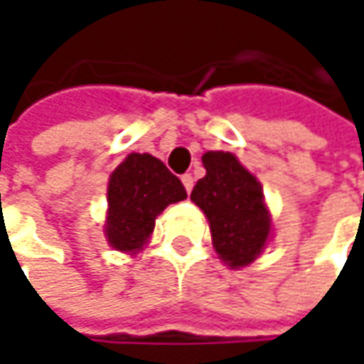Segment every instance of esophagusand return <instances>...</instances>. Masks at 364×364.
<instances>
[{
	"mask_svg": "<svg viewBox=\"0 0 364 364\" xmlns=\"http://www.w3.org/2000/svg\"><path fill=\"white\" fill-rule=\"evenodd\" d=\"M182 184H184L186 192H192V186H194V176L192 174L182 176Z\"/></svg>",
	"mask_w": 364,
	"mask_h": 364,
	"instance_id": "esophagus-1",
	"label": "esophagus"
}]
</instances>
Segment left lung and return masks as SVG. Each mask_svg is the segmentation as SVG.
<instances>
[{"mask_svg":"<svg viewBox=\"0 0 364 364\" xmlns=\"http://www.w3.org/2000/svg\"><path fill=\"white\" fill-rule=\"evenodd\" d=\"M203 164L206 176L196 182L190 198L208 218L218 257L239 269L257 259L272 232L263 190L229 151H206Z\"/></svg>","mask_w":364,"mask_h":364,"instance_id":"8db88e82","label":"left lung"}]
</instances>
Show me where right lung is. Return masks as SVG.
<instances>
[{
  "instance_id": "add662e5",
  "label": "right lung",
  "mask_w": 364,
  "mask_h": 364,
  "mask_svg": "<svg viewBox=\"0 0 364 364\" xmlns=\"http://www.w3.org/2000/svg\"><path fill=\"white\" fill-rule=\"evenodd\" d=\"M184 198L186 188L164 161L149 154H129L109 178L107 241L117 251H139L154 232L156 217Z\"/></svg>"
}]
</instances>
